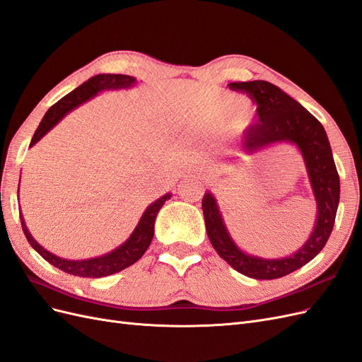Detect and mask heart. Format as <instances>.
I'll return each instance as SVG.
<instances>
[{"label":"heart","instance_id":"heart-1","mask_svg":"<svg viewBox=\"0 0 362 362\" xmlns=\"http://www.w3.org/2000/svg\"><path fill=\"white\" fill-rule=\"evenodd\" d=\"M223 107H231L228 116V128L231 131H242L252 124L255 119V105L246 98H240L235 100L233 96H226L223 100Z\"/></svg>","mask_w":362,"mask_h":362}]
</instances>
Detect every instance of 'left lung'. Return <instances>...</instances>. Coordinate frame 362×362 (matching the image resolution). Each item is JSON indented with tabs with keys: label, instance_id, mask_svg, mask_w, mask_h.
<instances>
[{
	"label": "left lung",
	"instance_id": "8db88e82",
	"mask_svg": "<svg viewBox=\"0 0 362 362\" xmlns=\"http://www.w3.org/2000/svg\"><path fill=\"white\" fill-rule=\"evenodd\" d=\"M228 86L233 90L247 93L258 105V124L247 129L242 144L243 152L254 154L255 151L284 141L299 148L317 202V221L310 238L293 255L273 259L247 255L234 243L216 198L206 192L202 198L206 234L221 258L242 275L254 279L282 278L310 262L325 247L332 233L339 202V177L332 149L323 125L278 86L262 80Z\"/></svg>",
	"mask_w": 362,
	"mask_h": 362
}]
</instances>
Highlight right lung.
Masks as SVG:
<instances>
[{"instance_id": "1", "label": "right lung", "mask_w": 362, "mask_h": 362, "mask_svg": "<svg viewBox=\"0 0 362 362\" xmlns=\"http://www.w3.org/2000/svg\"><path fill=\"white\" fill-rule=\"evenodd\" d=\"M137 80L134 76L129 75H122V74H100L95 75L92 78L84 81L81 86L76 87L75 90L68 93L66 96H63L60 101L54 104L49 110L43 116L42 122L39 124L35 136L31 139L30 146L45 136L48 131L56 125L59 120L68 115L71 110H74L75 107H78L84 101L90 100L95 95H98L103 90H116V89H127V87L134 86ZM170 193H166L161 196L160 199L156 202H152L144 213V216L140 217V222L136 226L133 234L129 235V238L124 245H120L115 250H112L110 254H105L103 257H96L90 259H81V261H72V259H64L57 255L51 254L47 249H43L35 238L31 237L30 231L27 229L25 221L21 216V225H23V231L28 240V243L31 247L35 249L39 255L45 258L49 264L54 267H57L63 272L69 273V275L74 276H81V278H103L113 275V273H117L120 270H124L129 267L131 264H134L137 259L141 258V255L145 254L146 249L149 247L152 237H154V223H156V217L160 211V208L163 204L168 199H170Z\"/></svg>"}]
</instances>
